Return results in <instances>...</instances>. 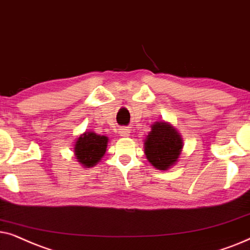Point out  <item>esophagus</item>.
<instances>
[{
	"label": "esophagus",
	"instance_id": "obj_1",
	"mask_svg": "<svg viewBox=\"0 0 250 250\" xmlns=\"http://www.w3.org/2000/svg\"><path fill=\"white\" fill-rule=\"evenodd\" d=\"M120 136H122V137H128L129 135H130V129L127 128V127H122L120 129Z\"/></svg>",
	"mask_w": 250,
	"mask_h": 250
}]
</instances>
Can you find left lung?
<instances>
[{"mask_svg": "<svg viewBox=\"0 0 250 250\" xmlns=\"http://www.w3.org/2000/svg\"><path fill=\"white\" fill-rule=\"evenodd\" d=\"M183 138L169 122L159 121L151 125L144 141L146 159L159 170H167L178 161L183 149Z\"/></svg>", "mask_w": 250, "mask_h": 250, "instance_id": "1", "label": "left lung"}]
</instances>
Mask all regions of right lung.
Returning <instances> with one entry per match:
<instances>
[{
    "mask_svg": "<svg viewBox=\"0 0 250 250\" xmlns=\"http://www.w3.org/2000/svg\"><path fill=\"white\" fill-rule=\"evenodd\" d=\"M108 138L106 136L85 131L76 138L74 144V155L84 168L95 167L105 155Z\"/></svg>",
    "mask_w": 250,
    "mask_h": 250,
    "instance_id": "add662e5",
    "label": "right lung"
}]
</instances>
